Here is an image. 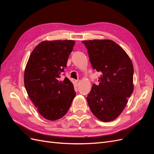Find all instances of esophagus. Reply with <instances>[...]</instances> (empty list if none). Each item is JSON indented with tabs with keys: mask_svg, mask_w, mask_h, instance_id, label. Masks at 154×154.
I'll list each match as a JSON object with an SVG mask.
<instances>
[{
	"mask_svg": "<svg viewBox=\"0 0 154 154\" xmlns=\"http://www.w3.org/2000/svg\"><path fill=\"white\" fill-rule=\"evenodd\" d=\"M80 80H76V81H75V83H76V85L77 86L79 85V84H80Z\"/></svg>",
	"mask_w": 154,
	"mask_h": 154,
	"instance_id": "34e87169",
	"label": "esophagus"
}]
</instances>
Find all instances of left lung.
<instances>
[{
  "instance_id": "obj_1",
  "label": "left lung",
  "mask_w": 154,
  "mask_h": 154,
  "mask_svg": "<svg viewBox=\"0 0 154 154\" xmlns=\"http://www.w3.org/2000/svg\"><path fill=\"white\" fill-rule=\"evenodd\" d=\"M92 67L101 72L87 97L89 108L103 122L117 118L134 91V67L123 49L110 40H83Z\"/></svg>"
}]
</instances>
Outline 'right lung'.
<instances>
[{
  "instance_id": "add662e5",
  "label": "right lung",
  "mask_w": 154,
  "mask_h": 154,
  "mask_svg": "<svg viewBox=\"0 0 154 154\" xmlns=\"http://www.w3.org/2000/svg\"><path fill=\"white\" fill-rule=\"evenodd\" d=\"M74 40L43 41L32 51L24 71V85L29 98L40 114L55 121L66 115L76 96L67 78L59 80Z\"/></svg>"
}]
</instances>
